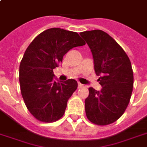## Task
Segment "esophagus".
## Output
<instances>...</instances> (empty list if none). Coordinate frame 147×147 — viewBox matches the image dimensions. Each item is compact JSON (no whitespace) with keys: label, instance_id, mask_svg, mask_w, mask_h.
Listing matches in <instances>:
<instances>
[{"label":"esophagus","instance_id":"1","mask_svg":"<svg viewBox=\"0 0 147 147\" xmlns=\"http://www.w3.org/2000/svg\"><path fill=\"white\" fill-rule=\"evenodd\" d=\"M83 85L82 84V83H78V87L79 88H81V87H83Z\"/></svg>","mask_w":147,"mask_h":147}]
</instances>
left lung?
<instances>
[{
    "mask_svg": "<svg viewBox=\"0 0 147 147\" xmlns=\"http://www.w3.org/2000/svg\"><path fill=\"white\" fill-rule=\"evenodd\" d=\"M90 49L94 71L102 89L89 88L85 100L87 119L98 125H107L120 118L127 107L134 83L129 58L120 45L101 30L80 34Z\"/></svg>",
    "mask_w": 147,
    "mask_h": 147,
    "instance_id": "obj_1",
    "label": "left lung"
}]
</instances>
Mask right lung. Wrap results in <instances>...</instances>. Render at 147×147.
I'll use <instances>...</instances> for the list:
<instances>
[{"instance_id": "add662e5", "label": "right lung", "mask_w": 147, "mask_h": 147, "mask_svg": "<svg viewBox=\"0 0 147 147\" xmlns=\"http://www.w3.org/2000/svg\"><path fill=\"white\" fill-rule=\"evenodd\" d=\"M85 44L76 32L55 27L42 32L27 47L20 65V84L25 105L37 120L50 123L63 117L78 83L71 79L55 81L53 70L70 49Z\"/></svg>"}]
</instances>
